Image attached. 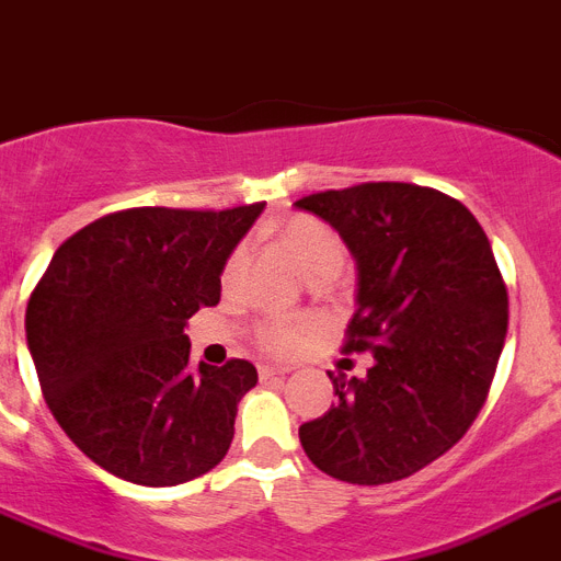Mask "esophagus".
<instances>
[{"instance_id":"obj_1","label":"esophagus","mask_w":561,"mask_h":561,"mask_svg":"<svg viewBox=\"0 0 561 561\" xmlns=\"http://www.w3.org/2000/svg\"><path fill=\"white\" fill-rule=\"evenodd\" d=\"M290 370L288 368H282V365H259V379H285Z\"/></svg>"}]
</instances>
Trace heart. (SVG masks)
<instances>
[{
    "instance_id": "heart-1",
    "label": "heart",
    "mask_w": 561,
    "mask_h": 561,
    "mask_svg": "<svg viewBox=\"0 0 561 561\" xmlns=\"http://www.w3.org/2000/svg\"><path fill=\"white\" fill-rule=\"evenodd\" d=\"M276 244L288 253L299 271L313 279H333L342 265H345V242L339 239L336 230H331L324 222L313 219V216H294L288 222L276 230ZM244 251H233L225 265V282L237 279V273L242 271ZM310 322L308 319H273V322L259 324L256 339L259 345L271 353H290L294 347L302 345V339L308 336Z\"/></svg>"
}]
</instances>
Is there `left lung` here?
Instances as JSON below:
<instances>
[{
  "instance_id": "8db88e82",
  "label": "left lung",
  "mask_w": 561,
  "mask_h": 561,
  "mask_svg": "<svg viewBox=\"0 0 561 561\" xmlns=\"http://www.w3.org/2000/svg\"><path fill=\"white\" fill-rule=\"evenodd\" d=\"M296 208L336 230L356 259L345 353L368 376L328 374L336 404L299 427L322 473L388 484L448 454L482 411L507 333V288L462 202L408 182L310 193Z\"/></svg>"
}]
</instances>
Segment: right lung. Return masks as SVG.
Listing matches in <instances>:
<instances>
[{
  "mask_svg": "<svg viewBox=\"0 0 561 561\" xmlns=\"http://www.w3.org/2000/svg\"><path fill=\"white\" fill-rule=\"evenodd\" d=\"M265 202L228 210L128 208L59 244L27 299L25 333L50 413L88 459L171 488L222 462L256 368H191L187 319Z\"/></svg>",
  "mask_w": 561,
  "mask_h": 561,
  "instance_id": "add662e5",
  "label": "right lung"
}]
</instances>
